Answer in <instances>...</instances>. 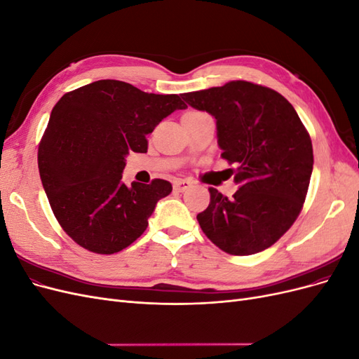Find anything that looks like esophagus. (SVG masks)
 <instances>
[{
	"instance_id": "1",
	"label": "esophagus",
	"mask_w": 359,
	"mask_h": 359,
	"mask_svg": "<svg viewBox=\"0 0 359 359\" xmlns=\"http://www.w3.org/2000/svg\"><path fill=\"white\" fill-rule=\"evenodd\" d=\"M191 186H193V182L190 180H175V181H173V190L180 191V193L189 190Z\"/></svg>"
}]
</instances>
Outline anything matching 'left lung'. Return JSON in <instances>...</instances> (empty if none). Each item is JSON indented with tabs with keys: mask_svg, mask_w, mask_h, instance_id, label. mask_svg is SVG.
<instances>
[{
	"mask_svg": "<svg viewBox=\"0 0 359 359\" xmlns=\"http://www.w3.org/2000/svg\"><path fill=\"white\" fill-rule=\"evenodd\" d=\"M217 119L222 157L240 184L232 198L210 187L201 229L223 252L248 256L277 243L298 219L313 170L311 139L280 93L247 81L182 94Z\"/></svg>",
	"mask_w": 359,
	"mask_h": 359,
	"instance_id": "8db88e82",
	"label": "left lung"
}]
</instances>
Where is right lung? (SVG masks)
Segmentation results:
<instances>
[{
	"label": "right lung",
	"mask_w": 359,
	"mask_h": 359,
	"mask_svg": "<svg viewBox=\"0 0 359 359\" xmlns=\"http://www.w3.org/2000/svg\"><path fill=\"white\" fill-rule=\"evenodd\" d=\"M178 94H149L103 79L64 94L39 145V172L53 215L88 252L114 255L135 243L172 184L121 181L128 153H147V135L186 109Z\"/></svg>",
	"instance_id": "add662e5"
}]
</instances>
